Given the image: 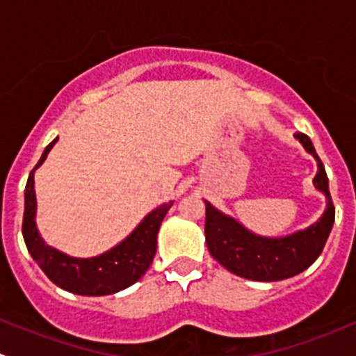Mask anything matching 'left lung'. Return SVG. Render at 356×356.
<instances>
[{
    "mask_svg": "<svg viewBox=\"0 0 356 356\" xmlns=\"http://www.w3.org/2000/svg\"><path fill=\"white\" fill-rule=\"evenodd\" d=\"M294 139L300 141L305 152L317 161V174L314 186L325 196V210L317 222L308 227L291 232L281 238H267L251 232L239 220L217 210L204 200V238L211 257L239 277L250 281L274 282L289 279L307 270L324 250L325 241L334 224V204L329 193V179L324 163L318 158L307 134L296 132Z\"/></svg>",
    "mask_w": 356,
    "mask_h": 356,
    "instance_id": "1",
    "label": "left lung"
}]
</instances>
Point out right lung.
Masks as SVG:
<instances>
[{"instance_id":"1","label":"right lung","mask_w":356,"mask_h":356,"mask_svg":"<svg viewBox=\"0 0 356 356\" xmlns=\"http://www.w3.org/2000/svg\"><path fill=\"white\" fill-rule=\"evenodd\" d=\"M58 138L53 139L42 152L41 160L29 174L25 186V207L22 234L29 253L34 258L41 270L48 275L51 282L58 288L82 296H105L129 288L138 282L152 265L156 253V236L160 231L161 220L174 204V201L160 204L149 211L138 227L118 245L110 248L105 253L91 258H77L46 245L35 225V201L34 172L44 163L46 156L56 145Z\"/></svg>"}]
</instances>
